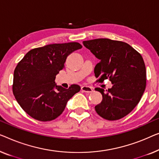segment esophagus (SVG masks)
<instances>
[{
    "label": "esophagus",
    "instance_id": "1",
    "mask_svg": "<svg viewBox=\"0 0 159 159\" xmlns=\"http://www.w3.org/2000/svg\"><path fill=\"white\" fill-rule=\"evenodd\" d=\"M81 89L82 92H84V93H90L93 91V88L89 86H82Z\"/></svg>",
    "mask_w": 159,
    "mask_h": 159
}]
</instances>
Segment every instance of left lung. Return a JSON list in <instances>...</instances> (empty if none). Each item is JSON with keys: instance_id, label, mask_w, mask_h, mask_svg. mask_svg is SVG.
<instances>
[{"instance_id": "left-lung-1", "label": "left lung", "mask_w": 159, "mask_h": 159, "mask_svg": "<svg viewBox=\"0 0 159 159\" xmlns=\"http://www.w3.org/2000/svg\"><path fill=\"white\" fill-rule=\"evenodd\" d=\"M83 44L100 60L94 70L98 81L109 79L112 84L107 90L95 88L102 95L95 111L108 120L123 118L139 104L146 89V71L142 56L128 43L109 39L84 41Z\"/></svg>"}]
</instances>
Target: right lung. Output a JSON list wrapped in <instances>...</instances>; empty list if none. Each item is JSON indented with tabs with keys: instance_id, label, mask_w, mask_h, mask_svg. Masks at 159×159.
I'll use <instances>...</instances> for the list:
<instances>
[{
	"instance_id": "1",
	"label": "right lung",
	"mask_w": 159,
	"mask_h": 159,
	"mask_svg": "<svg viewBox=\"0 0 159 159\" xmlns=\"http://www.w3.org/2000/svg\"><path fill=\"white\" fill-rule=\"evenodd\" d=\"M82 47L77 42L53 43L33 49L18 63L13 74V93L22 109L39 121H51L62 113L68 100L80 90L69 89L54 80L64 68L66 57Z\"/></svg>"
}]
</instances>
